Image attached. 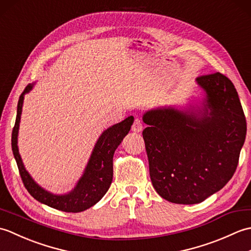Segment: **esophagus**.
<instances>
[{"label": "esophagus", "instance_id": "1", "mask_svg": "<svg viewBox=\"0 0 251 251\" xmlns=\"http://www.w3.org/2000/svg\"><path fill=\"white\" fill-rule=\"evenodd\" d=\"M142 128H143V126L141 124V121L136 119L135 122H134V124H132V126H131V130L135 131V132H140L142 130Z\"/></svg>", "mask_w": 251, "mask_h": 251}]
</instances>
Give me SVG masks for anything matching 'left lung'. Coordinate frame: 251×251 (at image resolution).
<instances>
[{"mask_svg":"<svg viewBox=\"0 0 251 251\" xmlns=\"http://www.w3.org/2000/svg\"><path fill=\"white\" fill-rule=\"evenodd\" d=\"M202 106L150 110L142 132L154 189L175 204H199L233 177L246 138V117L233 83L220 72L196 78Z\"/></svg>","mask_w":251,"mask_h":251,"instance_id":"8db88e82","label":"left lung"}]
</instances>
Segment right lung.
<instances>
[{"label":"right lung","instance_id":"obj_1","mask_svg":"<svg viewBox=\"0 0 251 251\" xmlns=\"http://www.w3.org/2000/svg\"><path fill=\"white\" fill-rule=\"evenodd\" d=\"M33 84H29L20 95L17 105V116L12 134V150L17 163L19 174L24 185L31 196L42 204L66 212H79L88 209L98 202L109 190L113 179V155L116 148L121 145L124 137L128 134L134 123V116H128L124 121L109 127L104 130L95 145L92 155L84 174L71 192L65 195H56L44 190L31 178L26 172L17 146V137L21 111H23L24 96L29 93Z\"/></svg>","mask_w":251,"mask_h":251}]
</instances>
